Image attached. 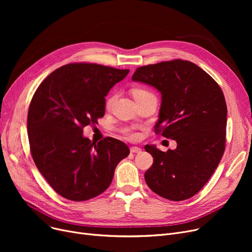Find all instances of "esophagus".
Masks as SVG:
<instances>
[{"mask_svg": "<svg viewBox=\"0 0 252 252\" xmlns=\"http://www.w3.org/2000/svg\"><path fill=\"white\" fill-rule=\"evenodd\" d=\"M141 151H142V149L140 147H131L130 148L131 153H140Z\"/></svg>", "mask_w": 252, "mask_h": 252, "instance_id": "1", "label": "esophagus"}]
</instances>
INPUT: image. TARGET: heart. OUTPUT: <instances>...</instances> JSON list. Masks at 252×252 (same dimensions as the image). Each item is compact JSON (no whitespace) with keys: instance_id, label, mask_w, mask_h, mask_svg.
Returning a JSON list of instances; mask_svg holds the SVG:
<instances>
[{"instance_id":"b5f03b06","label":"heart","mask_w":252,"mask_h":252,"mask_svg":"<svg viewBox=\"0 0 252 252\" xmlns=\"http://www.w3.org/2000/svg\"><path fill=\"white\" fill-rule=\"evenodd\" d=\"M131 93H133V96H134V98H137L138 96H140V95H143V94H146V93H148L146 90H144V89H142V88H136V89H134L133 91H131ZM112 100H113V97L112 96H110L108 99H107V101H106V106H107V107H110V105H111V103H112ZM126 134H127V136L129 137V138H136V134H134V133H130V131H126Z\"/></svg>"}]
</instances>
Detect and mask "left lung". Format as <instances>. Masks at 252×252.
<instances>
[{
	"instance_id": "8db88e82",
	"label": "left lung",
	"mask_w": 252,
	"mask_h": 252,
	"mask_svg": "<svg viewBox=\"0 0 252 252\" xmlns=\"http://www.w3.org/2000/svg\"><path fill=\"white\" fill-rule=\"evenodd\" d=\"M131 79L160 92L155 131L177 142L166 152L145 146L153 157L145 181L165 199L186 200L203 188L224 151L228 110L222 91L199 66L181 59L141 66Z\"/></svg>"
}]
</instances>
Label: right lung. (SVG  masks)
<instances>
[{"label":"right lung","instance_id":"add662e5","mask_svg":"<svg viewBox=\"0 0 252 252\" xmlns=\"http://www.w3.org/2000/svg\"><path fill=\"white\" fill-rule=\"evenodd\" d=\"M94 63H70L38 86L28 115L33 161L50 186L72 201L94 198L109 187L119 161L129 154L113 138L95 143L83 128L104 116L105 96L127 75Z\"/></svg>","mask_w":252,"mask_h":252}]
</instances>
